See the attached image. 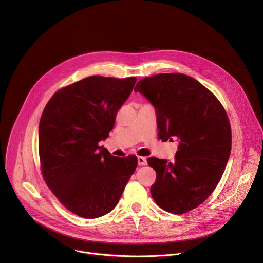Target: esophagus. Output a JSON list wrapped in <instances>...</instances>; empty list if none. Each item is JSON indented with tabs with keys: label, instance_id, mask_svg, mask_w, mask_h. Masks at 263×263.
Returning a JSON list of instances; mask_svg holds the SVG:
<instances>
[{
	"label": "esophagus",
	"instance_id": "obj_1",
	"mask_svg": "<svg viewBox=\"0 0 263 263\" xmlns=\"http://www.w3.org/2000/svg\"><path fill=\"white\" fill-rule=\"evenodd\" d=\"M137 161H138V165H140V166L146 165V163H147L145 157H141V156H138V157H137Z\"/></svg>",
	"mask_w": 263,
	"mask_h": 263
}]
</instances>
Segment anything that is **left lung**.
<instances>
[{"instance_id": "8db88e82", "label": "left lung", "mask_w": 263, "mask_h": 263, "mask_svg": "<svg viewBox=\"0 0 263 263\" xmlns=\"http://www.w3.org/2000/svg\"><path fill=\"white\" fill-rule=\"evenodd\" d=\"M156 111L158 138L179 141L174 162L156 157L151 195L163 210L182 214L212 194L226 168L232 144L228 116L215 96L184 73H159L137 82Z\"/></svg>"}]
</instances>
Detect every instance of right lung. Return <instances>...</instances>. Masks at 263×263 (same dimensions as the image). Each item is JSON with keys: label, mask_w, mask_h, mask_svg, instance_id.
<instances>
[{"label": "right lung", "mask_w": 263, "mask_h": 263, "mask_svg": "<svg viewBox=\"0 0 263 263\" xmlns=\"http://www.w3.org/2000/svg\"><path fill=\"white\" fill-rule=\"evenodd\" d=\"M135 77L91 76L59 89L40 122L44 179L59 202L85 218L114 209L137 166V157L112 156L99 145L114 129Z\"/></svg>", "instance_id": "obj_1"}]
</instances>
